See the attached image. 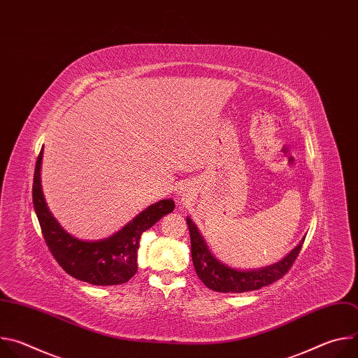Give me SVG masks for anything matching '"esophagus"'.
Listing matches in <instances>:
<instances>
[{
  "instance_id": "34e87169",
  "label": "esophagus",
  "mask_w": 358,
  "mask_h": 358,
  "mask_svg": "<svg viewBox=\"0 0 358 358\" xmlns=\"http://www.w3.org/2000/svg\"><path fill=\"white\" fill-rule=\"evenodd\" d=\"M178 194H180V196H181V201H184L185 196H188V189H187V187H181L180 191H178Z\"/></svg>"
}]
</instances>
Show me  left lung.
<instances>
[{"label":"left lung","mask_w":358,"mask_h":358,"mask_svg":"<svg viewBox=\"0 0 358 358\" xmlns=\"http://www.w3.org/2000/svg\"><path fill=\"white\" fill-rule=\"evenodd\" d=\"M187 224L191 238L192 264L198 278L208 289L222 293H243L249 290H258L279 280L292 268L304 242L303 238L287 257H285L278 264L253 271H238L220 262L214 257L189 217H187Z\"/></svg>","instance_id":"8db88e82"}]
</instances>
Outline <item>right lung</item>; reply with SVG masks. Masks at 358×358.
Here are the masks:
<instances>
[{
    "mask_svg": "<svg viewBox=\"0 0 358 358\" xmlns=\"http://www.w3.org/2000/svg\"><path fill=\"white\" fill-rule=\"evenodd\" d=\"M43 147L36 160L32 185L34 208L43 239L59 266L72 278L97 286L122 285L137 272L138 241L144 231L174 211L173 199H162L140 213L115 235L100 241H82L68 234L50 214L41 185Z\"/></svg>",
    "mask_w": 358,
    "mask_h": 358,
    "instance_id": "right-lung-1",
    "label": "right lung"
}]
</instances>
